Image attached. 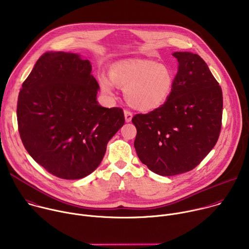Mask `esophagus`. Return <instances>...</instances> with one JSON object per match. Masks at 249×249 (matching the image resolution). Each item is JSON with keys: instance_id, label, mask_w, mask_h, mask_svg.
<instances>
[{"instance_id": "obj_1", "label": "esophagus", "mask_w": 249, "mask_h": 249, "mask_svg": "<svg viewBox=\"0 0 249 249\" xmlns=\"http://www.w3.org/2000/svg\"><path fill=\"white\" fill-rule=\"evenodd\" d=\"M124 115H125V120H126V122H131L132 117H133V113H132L130 110L125 109V110H124Z\"/></svg>"}]
</instances>
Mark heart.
<instances>
[{
    "label": "heart",
    "mask_w": 249,
    "mask_h": 249,
    "mask_svg": "<svg viewBox=\"0 0 249 249\" xmlns=\"http://www.w3.org/2000/svg\"><path fill=\"white\" fill-rule=\"evenodd\" d=\"M102 91L112 94L114 84L125 87V96L135 108L144 111L154 110L161 106L169 97L174 76L163 64L152 60H130L114 64L110 78L98 77Z\"/></svg>",
    "instance_id": "1"
}]
</instances>
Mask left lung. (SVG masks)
<instances>
[{
	"instance_id": "8db88e82",
	"label": "left lung",
	"mask_w": 249,
	"mask_h": 249,
	"mask_svg": "<svg viewBox=\"0 0 249 249\" xmlns=\"http://www.w3.org/2000/svg\"><path fill=\"white\" fill-rule=\"evenodd\" d=\"M178 71L159 108L132 118L134 146L153 172L172 176L195 168L215 147L222 128L223 92L197 54L175 52Z\"/></svg>"
}]
</instances>
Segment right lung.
<instances>
[{"instance_id":"1","label":"right lung","mask_w":249,"mask_h":249,"mask_svg":"<svg viewBox=\"0 0 249 249\" xmlns=\"http://www.w3.org/2000/svg\"><path fill=\"white\" fill-rule=\"evenodd\" d=\"M91 64L78 54L46 52L22 84L17 106L22 144L31 158L63 179H80L101 162L124 125L120 107L96 101Z\"/></svg>"}]
</instances>
